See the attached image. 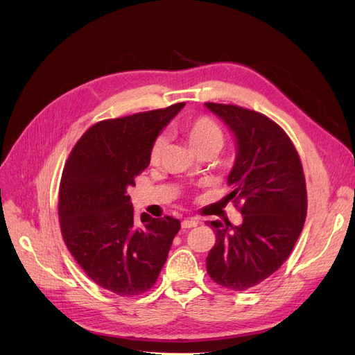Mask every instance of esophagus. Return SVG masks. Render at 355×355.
<instances>
[{
    "mask_svg": "<svg viewBox=\"0 0 355 355\" xmlns=\"http://www.w3.org/2000/svg\"><path fill=\"white\" fill-rule=\"evenodd\" d=\"M197 225H198V220L192 219V218L182 220V228H194V227H197Z\"/></svg>",
    "mask_w": 355,
    "mask_h": 355,
    "instance_id": "obj_1",
    "label": "esophagus"
}]
</instances>
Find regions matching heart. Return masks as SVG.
Returning <instances> with one entry per match:
<instances>
[{"label":"heart","instance_id":"obj_1","mask_svg":"<svg viewBox=\"0 0 355 355\" xmlns=\"http://www.w3.org/2000/svg\"><path fill=\"white\" fill-rule=\"evenodd\" d=\"M184 135L189 146L194 149L196 153L201 151H214L218 153L219 149L223 146L225 136L220 125L213 121L209 116H198L194 120H189L184 124ZM164 146V137H158L153 145L151 155V164H157L161 157V151H163Z\"/></svg>","mask_w":355,"mask_h":355}]
</instances>
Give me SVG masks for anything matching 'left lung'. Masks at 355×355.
I'll list each match as a JSON object with an SVG mask.
<instances>
[{
	"label": "left lung",
	"mask_w": 355,
	"mask_h": 355,
	"mask_svg": "<svg viewBox=\"0 0 355 355\" xmlns=\"http://www.w3.org/2000/svg\"><path fill=\"white\" fill-rule=\"evenodd\" d=\"M237 139V158L228 176L243 223L210 222L216 243L206 259L214 283L234 290L254 287L280 268L302 232L306 185L295 145L271 118L237 105L204 103Z\"/></svg>",
	"instance_id": "8db88e82"
}]
</instances>
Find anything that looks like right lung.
<instances>
[{"label": "right lung", "instance_id": "obj_1", "mask_svg": "<svg viewBox=\"0 0 355 355\" xmlns=\"http://www.w3.org/2000/svg\"><path fill=\"white\" fill-rule=\"evenodd\" d=\"M185 102L92 125L75 144L59 187L63 241L96 284L120 296L148 292L164 266L180 222L142 213L141 227L127 189L149 166L161 128Z\"/></svg>", "mask_w": 355, "mask_h": 355}]
</instances>
